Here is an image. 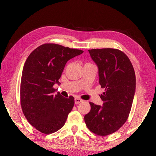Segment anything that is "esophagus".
I'll return each instance as SVG.
<instances>
[{"label":"esophagus","instance_id":"obj_1","mask_svg":"<svg viewBox=\"0 0 156 156\" xmlns=\"http://www.w3.org/2000/svg\"><path fill=\"white\" fill-rule=\"evenodd\" d=\"M82 101H83V100L79 97H76L75 99H74V102H75V104H80L81 102H82Z\"/></svg>","mask_w":156,"mask_h":156}]
</instances>
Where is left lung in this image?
<instances>
[{
    "label": "left lung",
    "mask_w": 156,
    "mask_h": 156,
    "mask_svg": "<svg viewBox=\"0 0 156 156\" xmlns=\"http://www.w3.org/2000/svg\"><path fill=\"white\" fill-rule=\"evenodd\" d=\"M88 51L99 67V84L105 89L100 95L103 106L89 102L91 110L84 121L92 133L105 136L118 131L129 118L136 89L135 72L127 55L118 49Z\"/></svg>",
    "instance_id": "left-lung-1"
}]
</instances>
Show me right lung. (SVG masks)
I'll use <instances>...</instances> for the list:
<instances>
[{
  "mask_svg": "<svg viewBox=\"0 0 156 156\" xmlns=\"http://www.w3.org/2000/svg\"><path fill=\"white\" fill-rule=\"evenodd\" d=\"M84 51L60 44L45 43L35 49L23 67L20 82V105L30 124L44 134L55 133L65 125L74 104L72 96L55 94L68 60Z\"/></svg>",
  "mask_w": 156,
  "mask_h": 156,
  "instance_id": "1",
  "label": "right lung"
}]
</instances>
